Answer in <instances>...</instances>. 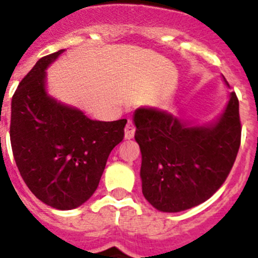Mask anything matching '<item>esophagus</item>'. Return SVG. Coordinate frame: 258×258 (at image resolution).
<instances>
[{
  "label": "esophagus",
  "instance_id": "esophagus-1",
  "mask_svg": "<svg viewBox=\"0 0 258 258\" xmlns=\"http://www.w3.org/2000/svg\"><path fill=\"white\" fill-rule=\"evenodd\" d=\"M134 133H136V126H134V124L132 121H127L126 126H125V138L131 140V138L134 137Z\"/></svg>",
  "mask_w": 258,
  "mask_h": 258
}]
</instances>
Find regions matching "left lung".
<instances>
[{"label":"left lung","instance_id":"obj_1","mask_svg":"<svg viewBox=\"0 0 258 258\" xmlns=\"http://www.w3.org/2000/svg\"><path fill=\"white\" fill-rule=\"evenodd\" d=\"M134 124L142 152L143 197L161 212H181L208 200L226 181L240 146L235 92L211 126H187L152 108L137 109Z\"/></svg>","mask_w":258,"mask_h":258}]
</instances>
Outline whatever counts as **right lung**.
I'll return each mask as SVG.
<instances>
[{
    "label": "right lung",
    "mask_w": 258,
    "mask_h": 258,
    "mask_svg": "<svg viewBox=\"0 0 258 258\" xmlns=\"http://www.w3.org/2000/svg\"><path fill=\"white\" fill-rule=\"evenodd\" d=\"M42 56L23 77L11 101L10 141L23 181L37 199L55 209H74L97 190L109 152L124 140L126 118L94 121L45 92Z\"/></svg>",
    "instance_id": "right-lung-1"
}]
</instances>
